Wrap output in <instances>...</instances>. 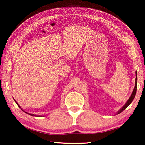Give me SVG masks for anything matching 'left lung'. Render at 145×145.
Wrapping results in <instances>:
<instances>
[{
	"instance_id": "1",
	"label": "left lung",
	"mask_w": 145,
	"mask_h": 145,
	"mask_svg": "<svg viewBox=\"0 0 145 145\" xmlns=\"http://www.w3.org/2000/svg\"><path fill=\"white\" fill-rule=\"evenodd\" d=\"M135 75H136V77H135V86L134 88V89H133V91L132 93V94L131 95L130 97L129 98V99L128 100V101H127L126 103L124 105V106H123L121 108H120L119 110H118L116 114H118L121 113L122 111H123L125 109L128 107L129 105L131 103V102H133V100H134V97H135V95L136 94V90H137V71H135Z\"/></svg>"
}]
</instances>
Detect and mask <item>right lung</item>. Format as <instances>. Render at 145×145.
<instances>
[{
  "label": "right lung",
  "mask_w": 145,
  "mask_h": 145,
  "mask_svg": "<svg viewBox=\"0 0 145 145\" xmlns=\"http://www.w3.org/2000/svg\"><path fill=\"white\" fill-rule=\"evenodd\" d=\"M13 99H14V100L15 101V102H16V103H17V105H18V106L20 108V106H19V104H18V103H17V102H16V101L15 100V99H14V98H13ZM21 109H22V108H21ZM24 112H25V113H27V114H29V115H31V116H36V117H42V116H38V115H34V114H29V113H28V112H25V111H24Z\"/></svg>",
  "instance_id": "add662e5"
}]
</instances>
